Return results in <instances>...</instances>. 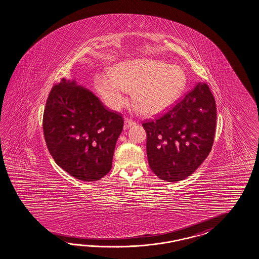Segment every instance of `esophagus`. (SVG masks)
<instances>
[{
    "label": "esophagus",
    "instance_id": "esophagus-1",
    "mask_svg": "<svg viewBox=\"0 0 259 259\" xmlns=\"http://www.w3.org/2000/svg\"><path fill=\"white\" fill-rule=\"evenodd\" d=\"M137 122L135 120L130 119H125L124 120V128H129L131 126L136 125Z\"/></svg>",
    "mask_w": 259,
    "mask_h": 259
}]
</instances>
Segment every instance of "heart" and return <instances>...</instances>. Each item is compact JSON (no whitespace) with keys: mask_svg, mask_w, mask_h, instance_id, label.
Returning a JSON list of instances; mask_svg holds the SVG:
<instances>
[{"mask_svg":"<svg viewBox=\"0 0 259 259\" xmlns=\"http://www.w3.org/2000/svg\"><path fill=\"white\" fill-rule=\"evenodd\" d=\"M188 77L182 67L159 60L126 61L110 70V75H98L95 84L105 104L114 110L127 103V91L132 92L135 108L144 116L164 111L182 96Z\"/></svg>","mask_w":259,"mask_h":259,"instance_id":"heart-1","label":"heart"}]
</instances>
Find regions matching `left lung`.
<instances>
[{"mask_svg": "<svg viewBox=\"0 0 259 259\" xmlns=\"http://www.w3.org/2000/svg\"><path fill=\"white\" fill-rule=\"evenodd\" d=\"M216 119L209 87L198 84L168 111L143 122L148 161L154 175L174 183L192 175L212 149Z\"/></svg>", "mask_w": 259, "mask_h": 259, "instance_id": "obj_1", "label": "left lung"}]
</instances>
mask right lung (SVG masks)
I'll use <instances>...</instances> for the list:
<instances>
[{"instance_id": "right-lung-1", "label": "right lung", "mask_w": 259, "mask_h": 259, "mask_svg": "<svg viewBox=\"0 0 259 259\" xmlns=\"http://www.w3.org/2000/svg\"><path fill=\"white\" fill-rule=\"evenodd\" d=\"M42 126L56 164L79 180L94 182L111 169L123 118L91 91L63 78L50 92Z\"/></svg>"}]
</instances>
